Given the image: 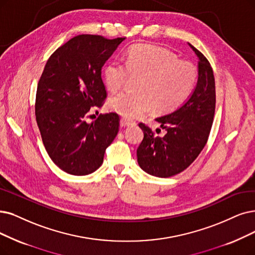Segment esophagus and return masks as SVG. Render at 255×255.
Listing matches in <instances>:
<instances>
[{
    "label": "esophagus",
    "instance_id": "esophagus-1",
    "mask_svg": "<svg viewBox=\"0 0 255 255\" xmlns=\"http://www.w3.org/2000/svg\"><path fill=\"white\" fill-rule=\"evenodd\" d=\"M135 122L133 120H128V119H126V118H122L120 120V125L121 127H129L131 125H134Z\"/></svg>",
    "mask_w": 255,
    "mask_h": 255
}]
</instances>
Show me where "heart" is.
<instances>
[{
	"mask_svg": "<svg viewBox=\"0 0 255 255\" xmlns=\"http://www.w3.org/2000/svg\"><path fill=\"white\" fill-rule=\"evenodd\" d=\"M130 76L140 78L136 83L138 92L112 96L108 108L135 118L152 108L158 113H167L181 106L195 88L198 71L190 62L177 59L165 49L137 45L128 51L126 64L113 60L104 69L105 85L111 92L120 90Z\"/></svg>",
	"mask_w": 255,
	"mask_h": 255,
	"instance_id": "obj_1",
	"label": "heart"
}]
</instances>
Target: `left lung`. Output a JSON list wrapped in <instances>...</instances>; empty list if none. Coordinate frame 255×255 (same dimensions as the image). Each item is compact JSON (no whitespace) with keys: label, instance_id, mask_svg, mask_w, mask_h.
Listing matches in <instances>:
<instances>
[{"label":"left lung","instance_id":"1","mask_svg":"<svg viewBox=\"0 0 255 255\" xmlns=\"http://www.w3.org/2000/svg\"><path fill=\"white\" fill-rule=\"evenodd\" d=\"M188 45L199 59L198 83L192 94L177 110L156 118L166 130L163 137L156 136L142 122L139 124L144 137L137 148L138 164L147 174L159 178L180 174L197 159L208 140L215 116L216 83L212 68L198 49Z\"/></svg>","mask_w":255,"mask_h":255}]
</instances>
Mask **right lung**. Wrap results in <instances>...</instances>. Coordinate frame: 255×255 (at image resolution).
<instances>
[{"label":"right lung","instance_id":"1","mask_svg":"<svg viewBox=\"0 0 255 255\" xmlns=\"http://www.w3.org/2000/svg\"><path fill=\"white\" fill-rule=\"evenodd\" d=\"M125 39L74 36L49 57L39 78L37 127L51 160L70 175L98 169L118 134V114H100L92 124H87L86 117L91 109L103 107L107 91L101 68Z\"/></svg>","mask_w":255,"mask_h":255}]
</instances>
